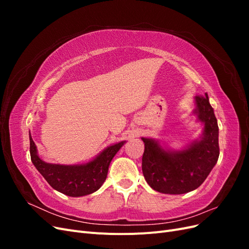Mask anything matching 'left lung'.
<instances>
[{
	"instance_id": "1",
	"label": "left lung",
	"mask_w": 249,
	"mask_h": 249,
	"mask_svg": "<svg viewBox=\"0 0 249 249\" xmlns=\"http://www.w3.org/2000/svg\"><path fill=\"white\" fill-rule=\"evenodd\" d=\"M193 113L203 124L198 140L180 150L163 148L158 140L141 138L144 142L142 172L154 190L165 194H183L198 188L219 157L218 124L208 94L195 96Z\"/></svg>"
}]
</instances>
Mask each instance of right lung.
Returning a JSON list of instances; mask_svg holds the SVG:
<instances>
[{
    "label": "right lung",
    "mask_w": 249,
    "mask_h": 249,
    "mask_svg": "<svg viewBox=\"0 0 249 249\" xmlns=\"http://www.w3.org/2000/svg\"><path fill=\"white\" fill-rule=\"evenodd\" d=\"M29 135L30 155L36 169L55 190L71 197L84 196L100 189L106 180L112 159L125 143V141H122L108 146L87 163L61 165L42 161L37 154V147L31 134Z\"/></svg>",
    "instance_id": "add662e5"
}]
</instances>
